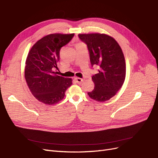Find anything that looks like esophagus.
<instances>
[{"label": "esophagus", "instance_id": "1", "mask_svg": "<svg viewBox=\"0 0 158 158\" xmlns=\"http://www.w3.org/2000/svg\"><path fill=\"white\" fill-rule=\"evenodd\" d=\"M75 79L76 81H77V82L78 83H79V84L82 83L83 82V81H84L83 79H81V78H79V77H75Z\"/></svg>", "mask_w": 158, "mask_h": 158}]
</instances>
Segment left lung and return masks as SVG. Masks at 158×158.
Masks as SVG:
<instances>
[{"mask_svg":"<svg viewBox=\"0 0 158 158\" xmlns=\"http://www.w3.org/2000/svg\"><path fill=\"white\" fill-rule=\"evenodd\" d=\"M89 52L92 66L97 65L98 72L93 75L94 90L88 93L90 97L98 102H105L115 95L125 79V58L119 44L105 34H79Z\"/></svg>","mask_w":158,"mask_h":158,"instance_id":"1","label":"left lung"}]
</instances>
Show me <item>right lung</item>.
Here are the masks:
<instances>
[{"instance_id":"right-lung-1","label":"right lung","mask_w":158,"mask_h":158,"mask_svg":"<svg viewBox=\"0 0 158 158\" xmlns=\"http://www.w3.org/2000/svg\"><path fill=\"white\" fill-rule=\"evenodd\" d=\"M74 34H50L39 40L30 50L25 68V78L32 94L39 102L52 105L62 100L72 85L71 78L56 75L60 51Z\"/></svg>"}]
</instances>
